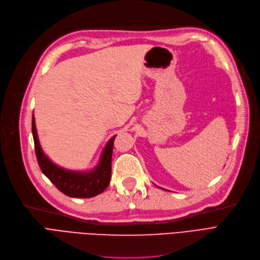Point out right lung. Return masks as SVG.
Masks as SVG:
<instances>
[{"instance_id": "obj_1", "label": "right lung", "mask_w": 260, "mask_h": 260, "mask_svg": "<svg viewBox=\"0 0 260 260\" xmlns=\"http://www.w3.org/2000/svg\"><path fill=\"white\" fill-rule=\"evenodd\" d=\"M31 131L35 143L36 157L42 173L46 175L59 191L71 198H92L108 187L111 177V157L115 137H112L105 146L99 166L90 172L68 171L54 165L43 154L38 141L35 125V118L31 119Z\"/></svg>"}]
</instances>
